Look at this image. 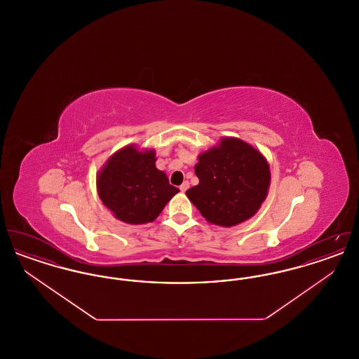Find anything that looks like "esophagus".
Here are the masks:
<instances>
[{
  "instance_id": "esophagus-1",
  "label": "esophagus",
  "mask_w": 359,
  "mask_h": 359,
  "mask_svg": "<svg viewBox=\"0 0 359 359\" xmlns=\"http://www.w3.org/2000/svg\"><path fill=\"white\" fill-rule=\"evenodd\" d=\"M188 187H189V183L188 182H183V184L180 186V191L184 192V191H187Z\"/></svg>"
}]
</instances>
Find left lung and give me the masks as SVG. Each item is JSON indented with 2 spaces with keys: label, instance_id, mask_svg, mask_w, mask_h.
Returning <instances> with one entry per match:
<instances>
[{
  "label": "left lung",
  "instance_id": "8db88e82",
  "mask_svg": "<svg viewBox=\"0 0 359 359\" xmlns=\"http://www.w3.org/2000/svg\"><path fill=\"white\" fill-rule=\"evenodd\" d=\"M199 184L186 191L205 221L231 227L252 218L268 195L271 171L266 158L248 142L223 137L199 154Z\"/></svg>",
  "mask_w": 359,
  "mask_h": 359
}]
</instances>
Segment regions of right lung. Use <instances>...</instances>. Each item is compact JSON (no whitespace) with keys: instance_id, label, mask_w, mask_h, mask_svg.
Returning <instances> with one entry per match:
<instances>
[{"instance_id":"obj_1","label":"right lung","mask_w":359,"mask_h":359,"mask_svg":"<svg viewBox=\"0 0 359 359\" xmlns=\"http://www.w3.org/2000/svg\"><path fill=\"white\" fill-rule=\"evenodd\" d=\"M154 149L129 145L113 154L97 176L98 195L117 219L129 224L154 222L179 189L156 168Z\"/></svg>"}]
</instances>
